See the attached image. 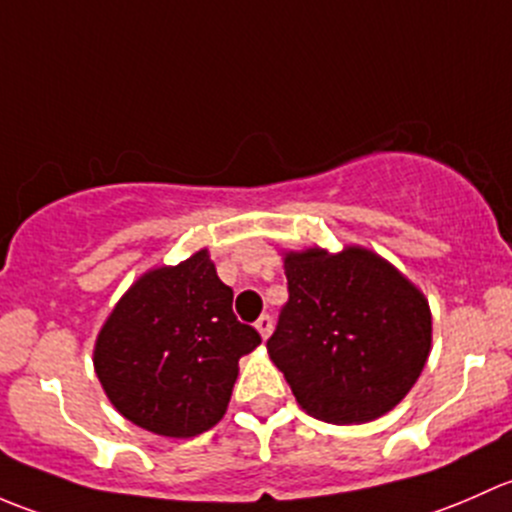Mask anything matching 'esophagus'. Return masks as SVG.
Listing matches in <instances>:
<instances>
[{
    "instance_id": "esophagus-1",
    "label": "esophagus",
    "mask_w": 512,
    "mask_h": 512,
    "mask_svg": "<svg viewBox=\"0 0 512 512\" xmlns=\"http://www.w3.org/2000/svg\"><path fill=\"white\" fill-rule=\"evenodd\" d=\"M256 330H258V333H261L263 340H266V337L271 335V330H273V318H271V315L263 313L261 318L256 320Z\"/></svg>"
}]
</instances>
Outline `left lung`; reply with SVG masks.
I'll use <instances>...</instances> for the list:
<instances>
[{
    "mask_svg": "<svg viewBox=\"0 0 512 512\" xmlns=\"http://www.w3.org/2000/svg\"><path fill=\"white\" fill-rule=\"evenodd\" d=\"M288 303L266 347L295 402L330 424H365L397 407L431 350L424 293L360 246L288 251Z\"/></svg>",
    "mask_w": 512,
    "mask_h": 512,
    "instance_id": "left-lung-1",
    "label": "left lung"
}]
</instances>
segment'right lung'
<instances>
[{"instance_id": "add662e5", "label": "right lung", "mask_w": 512, "mask_h": 512, "mask_svg": "<svg viewBox=\"0 0 512 512\" xmlns=\"http://www.w3.org/2000/svg\"><path fill=\"white\" fill-rule=\"evenodd\" d=\"M234 291L207 249L147 271L100 328L93 367L113 407L140 429L189 439L229 407L239 360L261 345L236 320Z\"/></svg>"}]
</instances>
